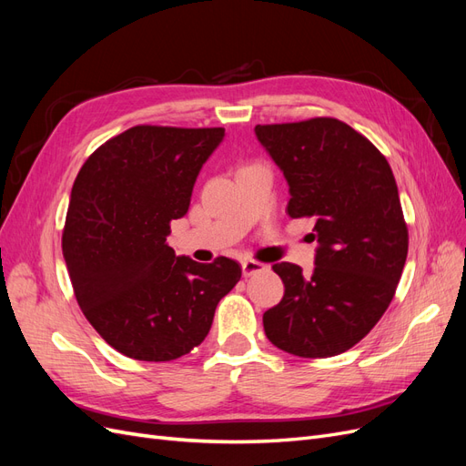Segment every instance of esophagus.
Instances as JSON below:
<instances>
[{"label": "esophagus", "mask_w": 466, "mask_h": 466, "mask_svg": "<svg viewBox=\"0 0 466 466\" xmlns=\"http://www.w3.org/2000/svg\"><path fill=\"white\" fill-rule=\"evenodd\" d=\"M241 266H243V276L245 278H248V276H255V274H258V272H262L264 270V264L262 262H258V260H243L241 262Z\"/></svg>", "instance_id": "1"}]
</instances>
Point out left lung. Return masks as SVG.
I'll list each match as a JSON object with an SVG mask.
<instances>
[{"mask_svg": "<svg viewBox=\"0 0 466 466\" xmlns=\"http://www.w3.org/2000/svg\"><path fill=\"white\" fill-rule=\"evenodd\" d=\"M260 144L284 171L288 216L313 218L311 276L279 262L284 298L262 317L276 348L330 358L356 346L390 305L408 255V228L390 165L368 137L330 116L257 124Z\"/></svg>", "mask_w": 466, "mask_h": 466, "instance_id": "1", "label": "left lung"}]
</instances>
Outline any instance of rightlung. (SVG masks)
<instances>
[{
	"label": "right lung",
	"instance_id": "1",
	"mask_svg": "<svg viewBox=\"0 0 466 466\" xmlns=\"http://www.w3.org/2000/svg\"><path fill=\"white\" fill-rule=\"evenodd\" d=\"M223 134L139 124L96 147L74 182L62 233L69 279L91 327L124 356L188 354L241 279L231 258L198 264L165 243Z\"/></svg>",
	"mask_w": 466,
	"mask_h": 466
}]
</instances>
